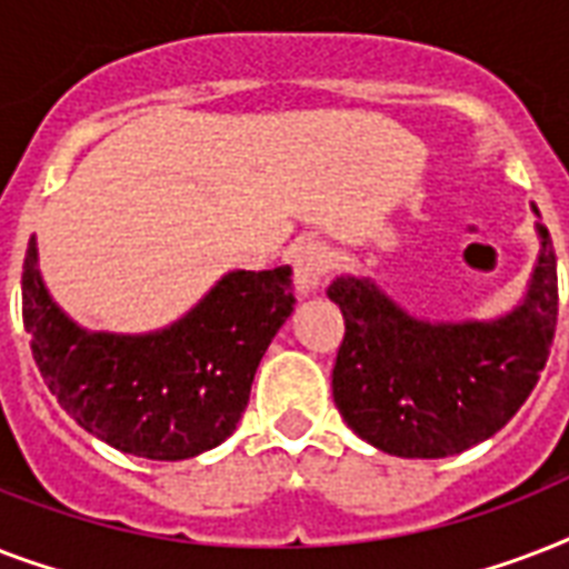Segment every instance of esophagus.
Segmentation results:
<instances>
[{
	"label": "esophagus",
	"instance_id": "obj_1",
	"mask_svg": "<svg viewBox=\"0 0 569 569\" xmlns=\"http://www.w3.org/2000/svg\"><path fill=\"white\" fill-rule=\"evenodd\" d=\"M292 271H295V289L301 298L307 295H316L321 289V280L328 274L330 266V253L325 244L319 241H303L292 250Z\"/></svg>",
	"mask_w": 569,
	"mask_h": 569
}]
</instances>
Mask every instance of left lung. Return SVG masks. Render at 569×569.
Masks as SVG:
<instances>
[{
  "instance_id": "8db88e82",
  "label": "left lung",
  "mask_w": 569,
  "mask_h": 569,
  "mask_svg": "<svg viewBox=\"0 0 569 569\" xmlns=\"http://www.w3.org/2000/svg\"><path fill=\"white\" fill-rule=\"evenodd\" d=\"M529 286L496 319H422L372 277L342 274L328 289L346 319L333 366V401L348 428L396 458H449L511 422L547 366L558 319L549 230Z\"/></svg>"
}]
</instances>
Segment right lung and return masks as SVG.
Listing matches in <instances>:
<instances>
[{
    "label": "right lung",
    "mask_w": 569,
    "mask_h": 569,
    "mask_svg": "<svg viewBox=\"0 0 569 569\" xmlns=\"http://www.w3.org/2000/svg\"><path fill=\"white\" fill-rule=\"evenodd\" d=\"M292 310V268L280 266L227 271L150 333L88 330L52 301L34 236L22 262V325L49 392L76 425L136 458L186 460L221 446Z\"/></svg>",
    "instance_id": "add662e5"
}]
</instances>
